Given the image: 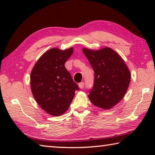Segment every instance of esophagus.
<instances>
[{
    "label": "esophagus",
    "mask_w": 155,
    "mask_h": 155,
    "mask_svg": "<svg viewBox=\"0 0 155 155\" xmlns=\"http://www.w3.org/2000/svg\"><path fill=\"white\" fill-rule=\"evenodd\" d=\"M84 82H80L79 83V84H78V87H80V89H82L83 87H84Z\"/></svg>",
    "instance_id": "34e87169"
}]
</instances>
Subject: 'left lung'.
Instances as JSON below:
<instances>
[{"mask_svg": "<svg viewBox=\"0 0 155 155\" xmlns=\"http://www.w3.org/2000/svg\"><path fill=\"white\" fill-rule=\"evenodd\" d=\"M94 71V84L89 91L90 101L102 109H110L126 94L131 73L124 60L110 48L98 50L82 49Z\"/></svg>", "mask_w": 155, "mask_h": 155, "instance_id": "8db88e82", "label": "left lung"}]
</instances>
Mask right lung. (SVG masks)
<instances>
[{"label": "right lung", "mask_w": 155, "mask_h": 155, "mask_svg": "<svg viewBox=\"0 0 155 155\" xmlns=\"http://www.w3.org/2000/svg\"><path fill=\"white\" fill-rule=\"evenodd\" d=\"M73 48H52L44 53L31 71V89L36 102L46 113L59 116L68 109L79 87L66 70L65 63Z\"/></svg>", "instance_id": "1"}]
</instances>
